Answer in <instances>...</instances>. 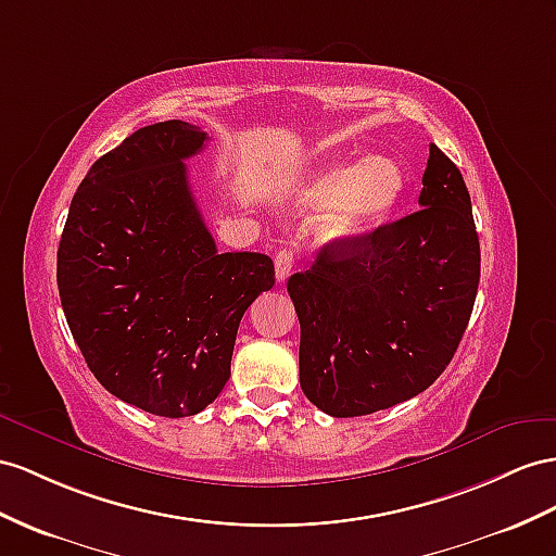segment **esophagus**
<instances>
[{"instance_id":"34e87169","label":"esophagus","mask_w":556,"mask_h":556,"mask_svg":"<svg viewBox=\"0 0 556 556\" xmlns=\"http://www.w3.org/2000/svg\"><path fill=\"white\" fill-rule=\"evenodd\" d=\"M293 269V253L289 249H281L275 255V273H277V281H283Z\"/></svg>"}]
</instances>
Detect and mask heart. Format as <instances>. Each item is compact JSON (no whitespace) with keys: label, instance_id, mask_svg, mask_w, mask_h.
<instances>
[{"label":"heart","instance_id":"obj_1","mask_svg":"<svg viewBox=\"0 0 556 556\" xmlns=\"http://www.w3.org/2000/svg\"><path fill=\"white\" fill-rule=\"evenodd\" d=\"M404 188V168L390 156L374 154L312 166L281 197L298 208H321L317 237L326 244H345L374 230L400 202Z\"/></svg>","mask_w":556,"mask_h":556}]
</instances>
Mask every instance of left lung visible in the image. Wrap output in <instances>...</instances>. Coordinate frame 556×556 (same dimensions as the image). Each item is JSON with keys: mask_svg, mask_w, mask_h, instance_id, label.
I'll return each instance as SVG.
<instances>
[{"mask_svg": "<svg viewBox=\"0 0 556 556\" xmlns=\"http://www.w3.org/2000/svg\"><path fill=\"white\" fill-rule=\"evenodd\" d=\"M420 211L326 244L287 289L301 321V388L333 418L420 394L451 364L479 287V237L463 174L437 146Z\"/></svg>", "mask_w": 556, "mask_h": 556, "instance_id": "obj_1", "label": "left lung"}]
</instances>
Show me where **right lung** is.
Here are the masks:
<instances>
[{"mask_svg": "<svg viewBox=\"0 0 556 556\" xmlns=\"http://www.w3.org/2000/svg\"><path fill=\"white\" fill-rule=\"evenodd\" d=\"M208 136L142 126L84 176L59 247V293L101 386L148 414L204 410L230 378L239 321L275 287L265 253H218L185 160Z\"/></svg>", "mask_w": 556, "mask_h": 556, "instance_id": "right-lung-1", "label": "right lung"}]
</instances>
